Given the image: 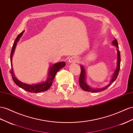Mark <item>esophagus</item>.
I'll return each mask as SVG.
<instances>
[{
	"instance_id": "obj_1",
	"label": "esophagus",
	"mask_w": 133,
	"mask_h": 133,
	"mask_svg": "<svg viewBox=\"0 0 133 133\" xmlns=\"http://www.w3.org/2000/svg\"><path fill=\"white\" fill-rule=\"evenodd\" d=\"M79 59L77 56H72L69 59V62L70 63H75L78 62Z\"/></svg>"
}]
</instances>
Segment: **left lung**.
I'll return each mask as SVG.
<instances>
[{"label": "left lung", "instance_id": "1", "mask_svg": "<svg viewBox=\"0 0 133 133\" xmlns=\"http://www.w3.org/2000/svg\"><path fill=\"white\" fill-rule=\"evenodd\" d=\"M112 44L114 46H115L117 48L116 50L117 52V67L116 68V70H115L114 73L112 76V78L110 82V83L105 85V87H103L102 88H92L91 86L87 84L86 83V72L85 70L84 66L82 65H81V73L79 77V85L81 87V88L84 91H87V92H101L103 90H105L107 87H109L110 85L112 84V83H114V81L116 79V78L119 74V72L120 70V53L119 50H118L119 49V46H118V43L116 39L113 40L112 42Z\"/></svg>", "mask_w": 133, "mask_h": 133}]
</instances>
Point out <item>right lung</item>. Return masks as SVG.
Wrapping results in <instances>:
<instances>
[{
  "label": "right lung",
  "instance_id": "1",
  "mask_svg": "<svg viewBox=\"0 0 133 133\" xmlns=\"http://www.w3.org/2000/svg\"><path fill=\"white\" fill-rule=\"evenodd\" d=\"M24 31H23L20 34L18 35L16 40L14 41V42L13 45V47L12 49L11 54H10V63H11V66H12V58L14 54V51L16 48V46L17 44V42L19 41L20 40V38L22 37L24 33ZM65 66V63L64 62H60L59 63H56L52 64L50 66L48 70V75L47 77V79L45 81H44L41 83H38L36 84H26L25 83L21 82L15 77V75L14 74V71L13 69V67H12V70H10L11 71V74L12 76L13 80L14 83H16L20 88H22L24 90H26L28 92H32V93H38L41 92H44L47 91L49 88L51 87V85L52 84V82L54 78L55 77V75L56 73L62 68Z\"/></svg>",
  "mask_w": 133,
  "mask_h": 133
}]
</instances>
